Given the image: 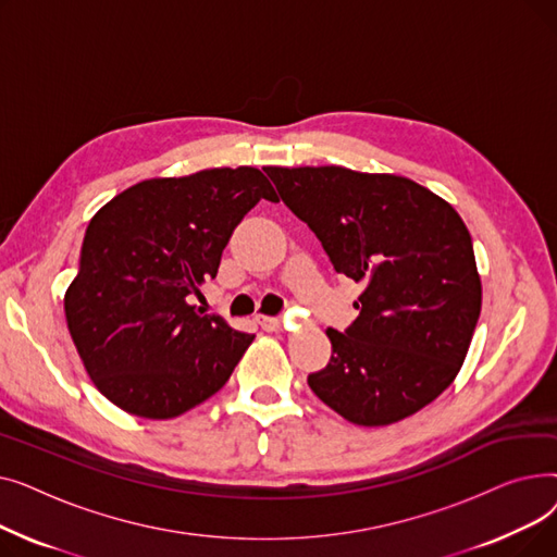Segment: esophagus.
I'll list each match as a JSON object with an SVG mask.
<instances>
[{
  "instance_id": "1",
  "label": "esophagus",
  "mask_w": 557,
  "mask_h": 557,
  "mask_svg": "<svg viewBox=\"0 0 557 557\" xmlns=\"http://www.w3.org/2000/svg\"><path fill=\"white\" fill-rule=\"evenodd\" d=\"M257 323H259L263 330L273 332V330L280 327V318H275V315H257Z\"/></svg>"
}]
</instances>
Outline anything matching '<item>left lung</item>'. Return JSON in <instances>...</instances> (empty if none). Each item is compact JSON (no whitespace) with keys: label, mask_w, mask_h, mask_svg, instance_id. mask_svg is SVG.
<instances>
[{"label":"left lung","mask_w":557,"mask_h":557,"mask_svg":"<svg viewBox=\"0 0 557 557\" xmlns=\"http://www.w3.org/2000/svg\"><path fill=\"white\" fill-rule=\"evenodd\" d=\"M286 208L323 244L334 271L363 284L359 318L327 330L332 359L309 388L359 426H388L443 395L470 349L481 275L451 205L393 173L267 166Z\"/></svg>","instance_id":"8db88e82"}]
</instances>
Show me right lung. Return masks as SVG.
Masks as SVG:
<instances>
[{
  "mask_svg": "<svg viewBox=\"0 0 557 557\" xmlns=\"http://www.w3.org/2000/svg\"><path fill=\"white\" fill-rule=\"evenodd\" d=\"M277 194L255 166L141 181L85 230L65 294L67 330L92 384L122 411L171 420L219 393L255 341L189 305L216 277L234 227Z\"/></svg>",
  "mask_w": 557,
  "mask_h": 557,
  "instance_id": "obj_1",
  "label": "right lung"
}]
</instances>
